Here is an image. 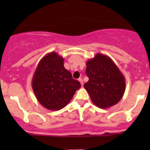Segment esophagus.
Instances as JSON below:
<instances>
[{"mask_svg":"<svg viewBox=\"0 0 150 150\" xmlns=\"http://www.w3.org/2000/svg\"><path fill=\"white\" fill-rule=\"evenodd\" d=\"M78 81H80V83H81V86H83V79L82 78H79V79H78Z\"/></svg>","mask_w":150,"mask_h":150,"instance_id":"esophagus-1","label":"esophagus"}]
</instances>
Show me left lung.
Segmentation results:
<instances>
[{
    "instance_id": "left-lung-1",
    "label": "left lung",
    "mask_w": 150,
    "mask_h": 150,
    "mask_svg": "<svg viewBox=\"0 0 150 150\" xmlns=\"http://www.w3.org/2000/svg\"><path fill=\"white\" fill-rule=\"evenodd\" d=\"M86 72L89 80L84 84L92 102L102 109L115 105L122 99L125 80L108 56L96 54L86 62Z\"/></svg>"
}]
</instances>
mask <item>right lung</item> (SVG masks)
Returning <instances> with one entry per match:
<instances>
[{
    "label": "right lung",
    "instance_id": "add662e5",
    "mask_svg": "<svg viewBox=\"0 0 150 150\" xmlns=\"http://www.w3.org/2000/svg\"><path fill=\"white\" fill-rule=\"evenodd\" d=\"M36 99L45 108L59 110L70 102L80 82L64 67V59L57 52H51L40 59L32 80Z\"/></svg>",
    "mask_w": 150,
    "mask_h": 150
}]
</instances>
